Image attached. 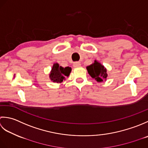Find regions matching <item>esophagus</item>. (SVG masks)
I'll return each instance as SVG.
<instances>
[{
    "instance_id": "obj_1",
    "label": "esophagus",
    "mask_w": 148,
    "mask_h": 148,
    "mask_svg": "<svg viewBox=\"0 0 148 148\" xmlns=\"http://www.w3.org/2000/svg\"><path fill=\"white\" fill-rule=\"evenodd\" d=\"M80 63L79 62H75L73 63V66L75 68H78V67H80Z\"/></svg>"
}]
</instances>
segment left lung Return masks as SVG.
Wrapping results in <instances>:
<instances>
[{
  "label": "left lung",
  "mask_w": 148,
  "mask_h": 148,
  "mask_svg": "<svg viewBox=\"0 0 148 148\" xmlns=\"http://www.w3.org/2000/svg\"><path fill=\"white\" fill-rule=\"evenodd\" d=\"M87 70L91 77L95 78L97 82H102L103 79H106L107 77L106 69L96 61L91 65L87 66Z\"/></svg>",
  "instance_id": "1"
}]
</instances>
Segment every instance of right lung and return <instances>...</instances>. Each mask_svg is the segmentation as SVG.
Wrapping results in <instances>:
<instances>
[{"mask_svg":"<svg viewBox=\"0 0 148 148\" xmlns=\"http://www.w3.org/2000/svg\"><path fill=\"white\" fill-rule=\"evenodd\" d=\"M71 69L70 67L62 68L60 66L59 64L56 63L54 64L52 68V71L50 74V78L51 80L54 82H61L66 77L70 75Z\"/></svg>","mask_w":148,"mask_h":148,"instance_id":"right-lung-1","label":"right lung"}]
</instances>
